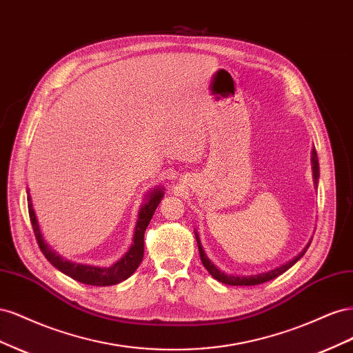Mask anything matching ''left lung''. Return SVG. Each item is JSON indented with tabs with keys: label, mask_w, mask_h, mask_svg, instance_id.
<instances>
[{
	"label": "left lung",
	"mask_w": 353,
	"mask_h": 353,
	"mask_svg": "<svg viewBox=\"0 0 353 353\" xmlns=\"http://www.w3.org/2000/svg\"><path fill=\"white\" fill-rule=\"evenodd\" d=\"M311 162H312V172H314V183H315V188L318 187V178H319V165H318V156H316V152L315 148H312V157H311ZM194 236H196V240H197V245H199V253H200V259H201V263L205 268L208 270V272L213 276V279L218 280L219 283H223V284H228V285H256V284H262V283H266V281H271L274 279H276V276L284 274L288 268H292V266L302 258V256L305 254V252L307 250L309 244H311V240H309V243L306 244V248L299 253L297 256H294V258L292 261L285 262L284 265L281 266H276L275 270H271V271H266V272H262V274H256V275H228L225 272H222L221 270L216 268V265H213V262L208 258L205 250H203V245L200 243V237L197 231L194 230Z\"/></svg>",
	"instance_id": "1"
}]
</instances>
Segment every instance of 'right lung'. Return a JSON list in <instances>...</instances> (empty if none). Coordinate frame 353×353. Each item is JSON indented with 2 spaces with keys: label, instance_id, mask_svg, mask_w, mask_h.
<instances>
[{
  "label": "right lung",
  "instance_id": "1",
  "mask_svg": "<svg viewBox=\"0 0 353 353\" xmlns=\"http://www.w3.org/2000/svg\"><path fill=\"white\" fill-rule=\"evenodd\" d=\"M26 193H28V209H29L32 228H34L37 241L39 244V249L42 253H44L48 262L52 266H56L60 272L66 274L68 276H70V279L77 280L82 284L104 287V285L119 284L123 280L130 279V276L138 268V265L141 263L143 256H144V232L154 215L156 208L159 206V203L163 199L165 188L162 185H159V187L148 191V193L145 194L144 203L140 208V212H138V221L135 225V232H134L131 248L119 261H116L110 266H95V265H87V263H77V262H72V261L61 258L60 254H57L54 250H52L46 243L44 237H42L35 210H34V206H32V199L29 196V190H26Z\"/></svg>",
  "mask_w": 353,
  "mask_h": 353
}]
</instances>
